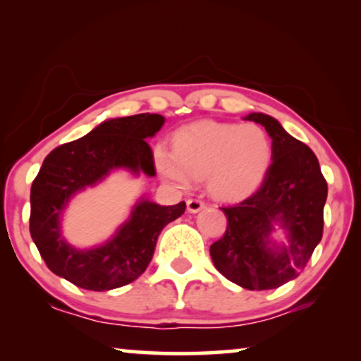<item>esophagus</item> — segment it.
<instances>
[{
  "mask_svg": "<svg viewBox=\"0 0 361 361\" xmlns=\"http://www.w3.org/2000/svg\"><path fill=\"white\" fill-rule=\"evenodd\" d=\"M202 209H205V202H202L199 199L187 200V210H189L190 214H197V212H200Z\"/></svg>",
  "mask_w": 361,
  "mask_h": 361,
  "instance_id": "34e87169",
  "label": "esophagus"
}]
</instances>
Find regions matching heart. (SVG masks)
Returning <instances> with one entry per match:
<instances>
[{
  "mask_svg": "<svg viewBox=\"0 0 361 361\" xmlns=\"http://www.w3.org/2000/svg\"><path fill=\"white\" fill-rule=\"evenodd\" d=\"M273 145L255 123L197 121L172 136V151L156 145L152 159L157 174L177 189L207 177L210 192L220 199H241L263 182L269 169Z\"/></svg>",
  "mask_w": 361,
  "mask_h": 361,
  "instance_id": "obj_1",
  "label": "heart"
}]
</instances>
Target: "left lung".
Here are the masks:
<instances>
[{
	"label": "left lung",
	"mask_w": 361,
	"mask_h": 361,
	"mask_svg": "<svg viewBox=\"0 0 361 361\" xmlns=\"http://www.w3.org/2000/svg\"><path fill=\"white\" fill-rule=\"evenodd\" d=\"M243 120L268 131L273 140L271 166L253 195L221 209L228 225L210 246V256L231 283L268 290L298 278L322 240L327 182L312 149L278 120L264 113H250ZM276 228L286 235L284 244L272 238Z\"/></svg>",
	"instance_id": "8db88e82"
}]
</instances>
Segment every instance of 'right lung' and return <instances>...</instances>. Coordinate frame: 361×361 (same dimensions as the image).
Wrapping results in <instances>:
<instances>
[{
	"mask_svg": "<svg viewBox=\"0 0 361 361\" xmlns=\"http://www.w3.org/2000/svg\"><path fill=\"white\" fill-rule=\"evenodd\" d=\"M164 121L156 113L111 118L80 140L49 152L31 187L29 231L54 274L82 289L110 290L145 273L161 230L184 214L185 202L164 207L142 195L111 238L85 250L63 238L62 219L73 195L100 184L113 171L154 177L146 140L156 136Z\"/></svg>",
	"mask_w": 361,
	"mask_h": 361,
	"instance_id": "add662e5",
	"label": "right lung"
}]
</instances>
